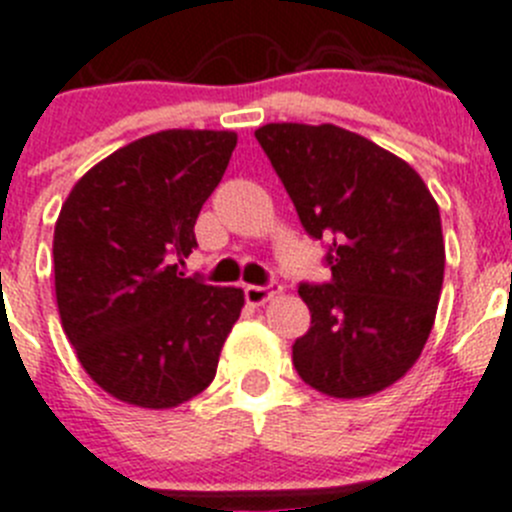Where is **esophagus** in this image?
Masks as SVG:
<instances>
[{
    "label": "esophagus",
    "instance_id": "esophagus-1",
    "mask_svg": "<svg viewBox=\"0 0 512 512\" xmlns=\"http://www.w3.org/2000/svg\"><path fill=\"white\" fill-rule=\"evenodd\" d=\"M280 293V283H275V280H270L267 285H245V301L250 303V306H260V303L270 301L273 296H278Z\"/></svg>",
    "mask_w": 512,
    "mask_h": 512
}]
</instances>
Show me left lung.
<instances>
[{
    "instance_id": "1",
    "label": "left lung",
    "mask_w": 512,
    "mask_h": 512,
    "mask_svg": "<svg viewBox=\"0 0 512 512\" xmlns=\"http://www.w3.org/2000/svg\"><path fill=\"white\" fill-rule=\"evenodd\" d=\"M255 137L308 237L329 242V283L298 285L311 329L293 344V367L331 398L390 388L421 357L439 306L434 196L405 160L334 124H265Z\"/></svg>"
}]
</instances>
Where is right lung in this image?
<instances>
[{
    "label": "right lung",
    "mask_w": 512,
    "mask_h": 512,
    "mask_svg": "<svg viewBox=\"0 0 512 512\" xmlns=\"http://www.w3.org/2000/svg\"><path fill=\"white\" fill-rule=\"evenodd\" d=\"M234 132L165 130L119 147L68 193L55 222V298L91 380L124 403L173 408L214 380L245 293L183 278L196 219Z\"/></svg>",
    "instance_id": "right-lung-1"
}]
</instances>
